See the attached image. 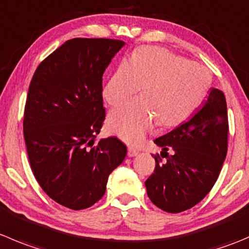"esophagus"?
Listing matches in <instances>:
<instances>
[{"instance_id": "34e87169", "label": "esophagus", "mask_w": 249, "mask_h": 249, "mask_svg": "<svg viewBox=\"0 0 249 249\" xmlns=\"http://www.w3.org/2000/svg\"><path fill=\"white\" fill-rule=\"evenodd\" d=\"M137 154H139V151H137V149L132 148V147H129V148H127V156L129 157H135L137 156Z\"/></svg>"}]
</instances>
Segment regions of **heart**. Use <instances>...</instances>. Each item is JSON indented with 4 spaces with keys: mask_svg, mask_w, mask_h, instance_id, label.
Wrapping results in <instances>:
<instances>
[{
    "mask_svg": "<svg viewBox=\"0 0 249 249\" xmlns=\"http://www.w3.org/2000/svg\"><path fill=\"white\" fill-rule=\"evenodd\" d=\"M208 69L160 47L144 46L117 67L103 88L108 105L117 106L139 92L143 96L113 109L108 125L113 134L137 144L153 129L171 127L189 119L211 88Z\"/></svg>",
    "mask_w": 249,
    "mask_h": 249,
    "instance_id": "b5f03b06",
    "label": "heart"
}]
</instances>
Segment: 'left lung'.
<instances>
[{"label":"left lung","instance_id":"1","mask_svg":"<svg viewBox=\"0 0 249 249\" xmlns=\"http://www.w3.org/2000/svg\"><path fill=\"white\" fill-rule=\"evenodd\" d=\"M229 120L225 95L212 89L194 117L154 140L163 148L154 156V173L146 180L147 195L154 206L180 213L208 195L220 174L228 153ZM174 152L169 156L167 151ZM166 153V156L162 153Z\"/></svg>","mask_w":249,"mask_h":249}]
</instances>
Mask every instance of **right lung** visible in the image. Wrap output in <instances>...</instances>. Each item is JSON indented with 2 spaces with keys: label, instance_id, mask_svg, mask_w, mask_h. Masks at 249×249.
Listing matches in <instances>:
<instances>
[{
  "label": "right lung",
  "instance_id": "1",
  "mask_svg": "<svg viewBox=\"0 0 249 249\" xmlns=\"http://www.w3.org/2000/svg\"><path fill=\"white\" fill-rule=\"evenodd\" d=\"M124 42L71 38L38 64L24 109V139L34 176L48 197L81 211L106 192L126 146L95 139L106 118L102 76Z\"/></svg>",
  "mask_w": 249,
  "mask_h": 249
}]
</instances>
